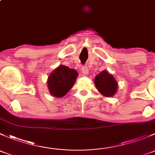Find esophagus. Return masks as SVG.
Segmentation results:
<instances>
[{
  "mask_svg": "<svg viewBox=\"0 0 155 155\" xmlns=\"http://www.w3.org/2000/svg\"><path fill=\"white\" fill-rule=\"evenodd\" d=\"M82 71L85 75H87V73H88V68H87V66H82Z\"/></svg>",
  "mask_w": 155,
  "mask_h": 155,
  "instance_id": "34e87169",
  "label": "esophagus"
}]
</instances>
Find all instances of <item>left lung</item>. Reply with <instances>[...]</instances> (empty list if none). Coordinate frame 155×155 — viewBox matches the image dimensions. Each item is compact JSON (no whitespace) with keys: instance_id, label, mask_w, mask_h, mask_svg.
Returning <instances> with one entry per match:
<instances>
[{"instance_id":"8db88e82","label":"left lung","mask_w":155,"mask_h":155,"mask_svg":"<svg viewBox=\"0 0 155 155\" xmlns=\"http://www.w3.org/2000/svg\"><path fill=\"white\" fill-rule=\"evenodd\" d=\"M94 83L97 90L105 97H112L116 93L118 83L112 75L104 70L96 76Z\"/></svg>"}]
</instances>
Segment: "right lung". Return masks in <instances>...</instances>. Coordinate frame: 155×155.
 Returning a JSON list of instances; mask_svg holds the SVG:
<instances>
[{"instance_id": "obj_1", "label": "right lung", "mask_w": 155, "mask_h": 155, "mask_svg": "<svg viewBox=\"0 0 155 155\" xmlns=\"http://www.w3.org/2000/svg\"><path fill=\"white\" fill-rule=\"evenodd\" d=\"M77 76L74 69L60 65L48 76V87L51 94L56 97L64 96L74 85Z\"/></svg>"}]
</instances>
